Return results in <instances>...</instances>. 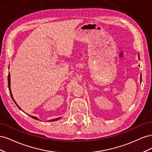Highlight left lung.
I'll list each match as a JSON object with an SVG mask.
<instances>
[{
    "instance_id": "8db88e82",
    "label": "left lung",
    "mask_w": 152,
    "mask_h": 152,
    "mask_svg": "<svg viewBox=\"0 0 152 152\" xmlns=\"http://www.w3.org/2000/svg\"><path fill=\"white\" fill-rule=\"evenodd\" d=\"M138 58L140 59V56H139V54H138Z\"/></svg>"
}]
</instances>
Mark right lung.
<instances>
[{"label": "right lung", "instance_id": "add662e5", "mask_svg": "<svg viewBox=\"0 0 152 152\" xmlns=\"http://www.w3.org/2000/svg\"><path fill=\"white\" fill-rule=\"evenodd\" d=\"M7 80H8V87H9V90H10V95H11V98H12V100H13V102L15 103V104L17 105V107L19 108L20 109H21L20 107H19V106H18V104H17V103H16V102H15V100L14 99V98H13V97H12V93H11V84H10V82H11V79H10V72H9V74H8V78H7ZM30 116H31L32 118H34V119H35V120H39L38 119V118L37 117H34V116H31V115H30ZM61 117H59V118H54V119H52V120H50V121H48V122H53V121H58V120H59V119H60Z\"/></svg>", "mask_w": 152, "mask_h": 152}]
</instances>
